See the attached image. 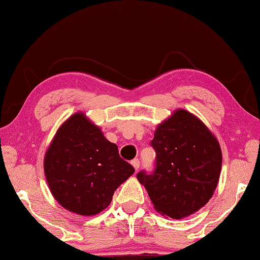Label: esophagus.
I'll use <instances>...</instances> for the list:
<instances>
[{
  "label": "esophagus",
  "mask_w": 260,
  "mask_h": 260,
  "mask_svg": "<svg viewBox=\"0 0 260 260\" xmlns=\"http://www.w3.org/2000/svg\"><path fill=\"white\" fill-rule=\"evenodd\" d=\"M131 164H132V166H133L135 170H138V169H139V167H140V161H139L138 158H134V160L132 161Z\"/></svg>",
  "instance_id": "esophagus-1"
}]
</instances>
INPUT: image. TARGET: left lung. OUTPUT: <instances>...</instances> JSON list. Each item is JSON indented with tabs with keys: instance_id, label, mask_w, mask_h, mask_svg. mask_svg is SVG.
Segmentation results:
<instances>
[{
	"instance_id": "8db88e82",
	"label": "left lung",
	"mask_w": 260,
	"mask_h": 260,
	"mask_svg": "<svg viewBox=\"0 0 260 260\" xmlns=\"http://www.w3.org/2000/svg\"><path fill=\"white\" fill-rule=\"evenodd\" d=\"M156 153L152 174H137L155 210L174 219L204 207L214 195L222 169V150L214 134L185 110L157 126L150 142Z\"/></svg>"
}]
</instances>
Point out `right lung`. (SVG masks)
Returning <instances> with one entry per match:
<instances>
[{"label": "right lung", "instance_id": "obj_1", "mask_svg": "<svg viewBox=\"0 0 260 260\" xmlns=\"http://www.w3.org/2000/svg\"><path fill=\"white\" fill-rule=\"evenodd\" d=\"M134 172L120 157L118 146L81 112L58 128L44 157L45 177L55 200L81 216L106 209L117 188Z\"/></svg>", "mask_w": 260, "mask_h": 260}]
</instances>
